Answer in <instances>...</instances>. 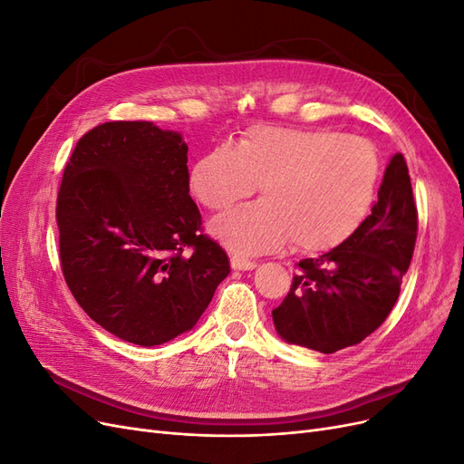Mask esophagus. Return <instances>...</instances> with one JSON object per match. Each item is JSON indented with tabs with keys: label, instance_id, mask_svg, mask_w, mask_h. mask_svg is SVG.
I'll list each match as a JSON object with an SVG mask.
<instances>
[{
	"label": "esophagus",
	"instance_id": "esophagus-1",
	"mask_svg": "<svg viewBox=\"0 0 464 464\" xmlns=\"http://www.w3.org/2000/svg\"><path fill=\"white\" fill-rule=\"evenodd\" d=\"M230 265H232L234 271H251V269H256V266H257L256 261L244 259V257H236V256L230 259Z\"/></svg>",
	"mask_w": 464,
	"mask_h": 464
}]
</instances>
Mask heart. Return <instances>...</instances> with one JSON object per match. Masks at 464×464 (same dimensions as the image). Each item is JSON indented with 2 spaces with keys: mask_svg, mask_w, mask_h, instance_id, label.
Here are the masks:
<instances>
[{
  "mask_svg": "<svg viewBox=\"0 0 464 464\" xmlns=\"http://www.w3.org/2000/svg\"><path fill=\"white\" fill-rule=\"evenodd\" d=\"M382 176L366 139L329 130L257 125L234 149L218 145L193 164L189 188L205 208L222 213L215 237L236 254H265L292 240L304 254L344 244L366 218Z\"/></svg>",
  "mask_w": 464,
  "mask_h": 464,
  "instance_id": "b5f03b06",
  "label": "heart"
}]
</instances>
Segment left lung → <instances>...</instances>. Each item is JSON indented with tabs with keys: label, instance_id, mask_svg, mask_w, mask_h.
<instances>
[{
	"label": "left lung",
	"instance_id": "1",
	"mask_svg": "<svg viewBox=\"0 0 464 464\" xmlns=\"http://www.w3.org/2000/svg\"><path fill=\"white\" fill-rule=\"evenodd\" d=\"M416 232L409 166L397 152L358 230L339 247L298 263L288 296L273 310L276 333L323 354L362 343L397 304Z\"/></svg>",
	"mask_w": 464,
	"mask_h": 464
}]
</instances>
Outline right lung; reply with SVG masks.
<instances>
[{
  "label": "right lung",
  "mask_w": 464,
  "mask_h": 464,
  "mask_svg": "<svg viewBox=\"0 0 464 464\" xmlns=\"http://www.w3.org/2000/svg\"><path fill=\"white\" fill-rule=\"evenodd\" d=\"M60 261L87 315L157 346L193 329L230 261L201 234L188 145L152 121H106L79 139L58 193Z\"/></svg>",
  "instance_id": "right-lung-1"
}]
</instances>
